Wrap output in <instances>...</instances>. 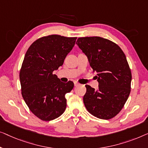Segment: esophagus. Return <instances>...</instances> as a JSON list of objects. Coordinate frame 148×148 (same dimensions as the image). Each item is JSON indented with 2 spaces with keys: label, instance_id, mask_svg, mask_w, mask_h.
<instances>
[{
  "label": "esophagus",
  "instance_id": "1",
  "mask_svg": "<svg viewBox=\"0 0 148 148\" xmlns=\"http://www.w3.org/2000/svg\"><path fill=\"white\" fill-rule=\"evenodd\" d=\"M79 85H80V84H79L78 82H74V86H79Z\"/></svg>",
  "mask_w": 148,
  "mask_h": 148
}]
</instances>
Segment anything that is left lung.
Here are the masks:
<instances>
[{"mask_svg":"<svg viewBox=\"0 0 148 148\" xmlns=\"http://www.w3.org/2000/svg\"><path fill=\"white\" fill-rule=\"evenodd\" d=\"M76 44L97 73L99 82L97 90L85 86V107L96 117L110 119L121 111L130 94L132 72L126 56L119 45L103 37H80Z\"/></svg>","mask_w":148,"mask_h":148,"instance_id":"8db88e82","label":"left lung"}]
</instances>
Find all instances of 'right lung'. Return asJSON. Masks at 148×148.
Wrapping results in <instances>:
<instances>
[{
  "instance_id": "1",
  "label": "right lung",
  "mask_w": 148,
  "mask_h": 148,
  "mask_svg": "<svg viewBox=\"0 0 148 148\" xmlns=\"http://www.w3.org/2000/svg\"><path fill=\"white\" fill-rule=\"evenodd\" d=\"M76 39L58 35L43 37L25 55L19 74L22 96L30 111L41 120L55 119L65 111V95L74 83L61 82L53 72L63 65Z\"/></svg>"
}]
</instances>
